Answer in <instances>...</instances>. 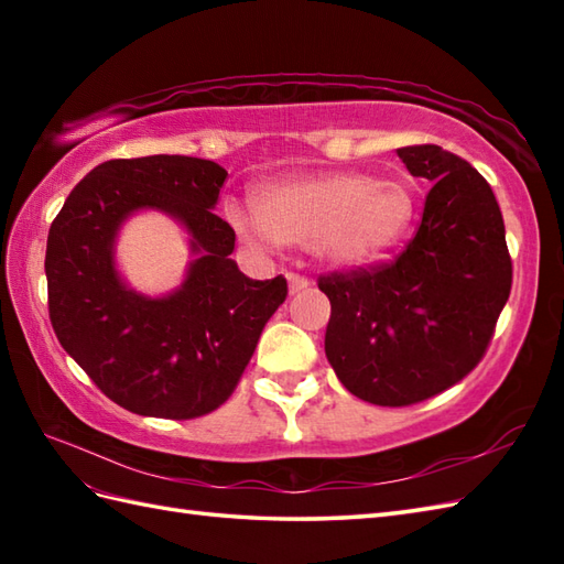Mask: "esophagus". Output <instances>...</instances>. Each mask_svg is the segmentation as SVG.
Returning a JSON list of instances; mask_svg holds the SVG:
<instances>
[{
    "mask_svg": "<svg viewBox=\"0 0 564 564\" xmlns=\"http://www.w3.org/2000/svg\"><path fill=\"white\" fill-rule=\"evenodd\" d=\"M307 285H310V281L305 279V275H301V273H289V291H291L293 295L305 291Z\"/></svg>",
    "mask_w": 564,
    "mask_h": 564,
    "instance_id": "esophagus-1",
    "label": "esophagus"
}]
</instances>
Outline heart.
Wrapping results in <instances>:
<instances>
[{"label":"heart","instance_id":"obj_1","mask_svg":"<svg viewBox=\"0 0 564 564\" xmlns=\"http://www.w3.org/2000/svg\"><path fill=\"white\" fill-rule=\"evenodd\" d=\"M414 215V196L400 178L366 172H317L257 191V210L227 206V220L247 242L307 247L334 269H358L400 242Z\"/></svg>","mask_w":564,"mask_h":564}]
</instances>
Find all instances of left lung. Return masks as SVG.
Here are the masks:
<instances>
[{"instance_id": "8db88e82", "label": "left lung", "mask_w": 564, "mask_h": 564, "mask_svg": "<svg viewBox=\"0 0 564 564\" xmlns=\"http://www.w3.org/2000/svg\"><path fill=\"white\" fill-rule=\"evenodd\" d=\"M398 154L434 182L416 235L394 261L317 281L332 303L334 373L380 406L424 402L470 373L511 293L505 218L485 176L438 145Z\"/></svg>"}]
</instances>
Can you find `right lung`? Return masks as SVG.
<instances>
[{
  "label": "right lung",
  "instance_id": "right-lung-1",
  "mask_svg": "<svg viewBox=\"0 0 564 564\" xmlns=\"http://www.w3.org/2000/svg\"><path fill=\"white\" fill-rule=\"evenodd\" d=\"M227 172L184 154L109 160L72 188L47 232V313L63 349L106 398L142 416L196 419L230 398L283 275L251 281L230 259L235 230L213 213ZM172 214L192 235L187 279L164 299L130 292L112 245L135 209Z\"/></svg>",
  "mask_w": 564,
  "mask_h": 564
}]
</instances>
